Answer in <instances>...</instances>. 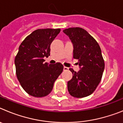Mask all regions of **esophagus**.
I'll list each match as a JSON object with an SVG mask.
<instances>
[{"label":"esophagus","mask_w":123,"mask_h":123,"mask_svg":"<svg viewBox=\"0 0 123 123\" xmlns=\"http://www.w3.org/2000/svg\"><path fill=\"white\" fill-rule=\"evenodd\" d=\"M68 69H69V68H68V67H63L64 71H67V70H68Z\"/></svg>","instance_id":"34e87169"}]
</instances>
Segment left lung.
Segmentation results:
<instances>
[{
    "mask_svg": "<svg viewBox=\"0 0 123 123\" xmlns=\"http://www.w3.org/2000/svg\"><path fill=\"white\" fill-rule=\"evenodd\" d=\"M73 45V58L78 60V72L70 68L72 79L68 82V91L71 96L82 98L92 94L102 79L105 63L100 47L85 29L69 28L64 29Z\"/></svg>",
    "mask_w": 123,
    "mask_h": 123,
    "instance_id": "8db88e82",
    "label": "left lung"
}]
</instances>
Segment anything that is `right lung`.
Returning <instances> with one entry per match:
<instances>
[{
  "label": "right lung",
  "mask_w": 123,
  "mask_h": 123,
  "mask_svg": "<svg viewBox=\"0 0 123 123\" xmlns=\"http://www.w3.org/2000/svg\"><path fill=\"white\" fill-rule=\"evenodd\" d=\"M60 29H39L25 38L19 47L15 64L16 74L21 87L29 95L43 97L52 91L54 84L63 70L60 63H44L50 44Z\"/></svg>",
  "instance_id": "add662e5"
}]
</instances>
